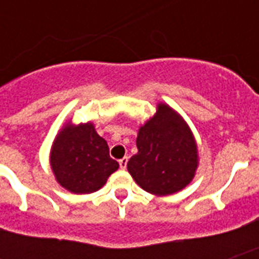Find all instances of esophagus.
<instances>
[{
  "label": "esophagus",
  "instance_id": "1",
  "mask_svg": "<svg viewBox=\"0 0 259 259\" xmlns=\"http://www.w3.org/2000/svg\"><path fill=\"white\" fill-rule=\"evenodd\" d=\"M127 161H129V158L127 157H123V158H121V160H119V166H121V169H125L126 168V165H127Z\"/></svg>",
  "mask_w": 259,
  "mask_h": 259
}]
</instances>
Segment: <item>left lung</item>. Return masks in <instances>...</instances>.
Segmentation results:
<instances>
[{
  "label": "left lung",
  "instance_id": "left-lung-1",
  "mask_svg": "<svg viewBox=\"0 0 259 259\" xmlns=\"http://www.w3.org/2000/svg\"><path fill=\"white\" fill-rule=\"evenodd\" d=\"M137 149L127 170L146 192L170 195L193 179L196 144L187 123L169 106L158 105L156 115L140 129Z\"/></svg>",
  "mask_w": 259,
  "mask_h": 259
}]
</instances>
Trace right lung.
Segmentation results:
<instances>
[{
	"mask_svg": "<svg viewBox=\"0 0 259 259\" xmlns=\"http://www.w3.org/2000/svg\"><path fill=\"white\" fill-rule=\"evenodd\" d=\"M51 166L62 187L74 193L95 192L118 169L107 142L91 123L66 126L52 146Z\"/></svg>",
	"mask_w": 259,
	"mask_h": 259,
	"instance_id": "add662e5",
	"label": "right lung"
}]
</instances>
